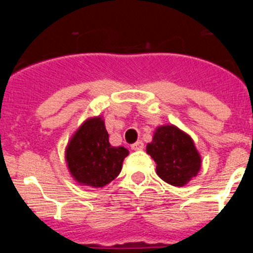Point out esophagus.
<instances>
[{
  "label": "esophagus",
  "instance_id": "34e87169",
  "mask_svg": "<svg viewBox=\"0 0 253 253\" xmlns=\"http://www.w3.org/2000/svg\"><path fill=\"white\" fill-rule=\"evenodd\" d=\"M144 148V143L142 142V140H138V142H135L134 144H131V149L133 151H140V149Z\"/></svg>",
  "mask_w": 253,
  "mask_h": 253
}]
</instances>
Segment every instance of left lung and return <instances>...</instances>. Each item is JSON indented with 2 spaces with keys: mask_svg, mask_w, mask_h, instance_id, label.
Returning <instances> with one entry per match:
<instances>
[{
  "mask_svg": "<svg viewBox=\"0 0 253 253\" xmlns=\"http://www.w3.org/2000/svg\"><path fill=\"white\" fill-rule=\"evenodd\" d=\"M147 153L157 165V175L172 186L186 185L202 166L194 140L175 125L158 126L152 142L147 144Z\"/></svg>",
  "mask_w": 253,
  "mask_h": 253,
  "instance_id": "8db88e82",
  "label": "left lung"
}]
</instances>
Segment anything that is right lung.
I'll return each instance as SVG.
<instances>
[{
    "instance_id": "right-lung-1",
    "label": "right lung",
    "mask_w": 253,
    "mask_h": 253,
    "mask_svg": "<svg viewBox=\"0 0 253 253\" xmlns=\"http://www.w3.org/2000/svg\"><path fill=\"white\" fill-rule=\"evenodd\" d=\"M128 154L124 147L111 146L104 120L95 116L84 122L68 142L67 167L80 185L104 187L118 177Z\"/></svg>"
}]
</instances>
